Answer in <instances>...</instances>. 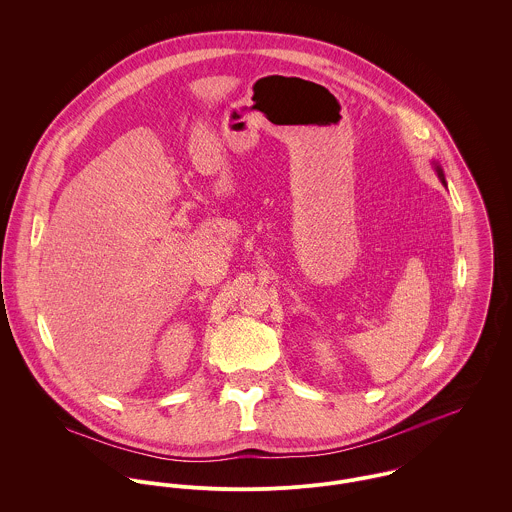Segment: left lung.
I'll return each mask as SVG.
<instances>
[{
	"mask_svg": "<svg viewBox=\"0 0 512 512\" xmlns=\"http://www.w3.org/2000/svg\"><path fill=\"white\" fill-rule=\"evenodd\" d=\"M436 171H438V177L441 179V183H445V177H443V171H441L439 165H436Z\"/></svg>",
	"mask_w": 512,
	"mask_h": 512,
	"instance_id": "left-lung-1",
	"label": "left lung"
}]
</instances>
